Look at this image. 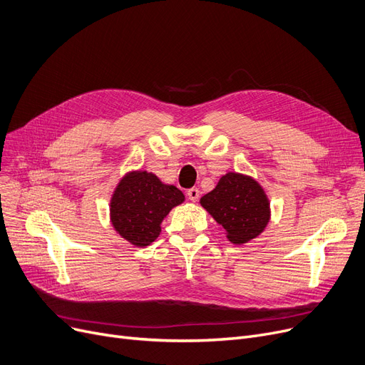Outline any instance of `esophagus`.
<instances>
[{
  "label": "esophagus",
  "mask_w": 365,
  "mask_h": 365,
  "mask_svg": "<svg viewBox=\"0 0 365 365\" xmlns=\"http://www.w3.org/2000/svg\"><path fill=\"white\" fill-rule=\"evenodd\" d=\"M187 196H188V199L192 200V202H197V200H199V197H200L199 188H190L188 192H187Z\"/></svg>",
  "instance_id": "1"
}]
</instances>
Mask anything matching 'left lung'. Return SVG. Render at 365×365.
Masks as SVG:
<instances>
[{
	"mask_svg": "<svg viewBox=\"0 0 365 365\" xmlns=\"http://www.w3.org/2000/svg\"><path fill=\"white\" fill-rule=\"evenodd\" d=\"M200 205L227 232L232 244L242 245L264 230L270 218L269 200L259 184L240 173L229 172Z\"/></svg>",
	"mask_w": 365,
	"mask_h": 365,
	"instance_id": "left-lung-1",
	"label": "left lung"
}]
</instances>
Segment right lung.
<instances>
[{
    "label": "right lung",
    "mask_w": 365,
    "mask_h": 365,
    "mask_svg": "<svg viewBox=\"0 0 365 365\" xmlns=\"http://www.w3.org/2000/svg\"><path fill=\"white\" fill-rule=\"evenodd\" d=\"M184 202L175 185L154 173L132 172L120 181L111 199V222L132 245L147 247L160 235V222L173 206Z\"/></svg>",
    "instance_id": "obj_1"
}]
</instances>
